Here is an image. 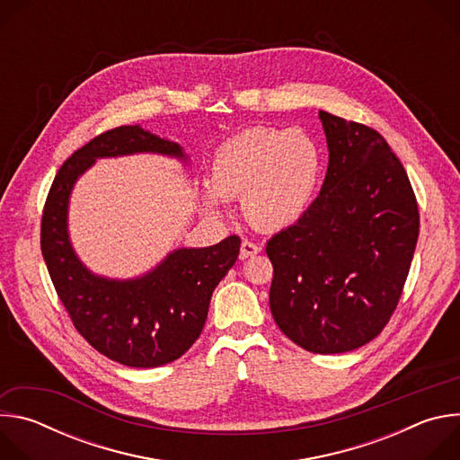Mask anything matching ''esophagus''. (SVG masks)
<instances>
[{
  "label": "esophagus",
  "instance_id": "1",
  "mask_svg": "<svg viewBox=\"0 0 460 460\" xmlns=\"http://www.w3.org/2000/svg\"><path fill=\"white\" fill-rule=\"evenodd\" d=\"M260 251H261V245H258V243H254V242H251V240H243V242H242V247H240V258L245 260V258H249V256L258 254Z\"/></svg>",
  "mask_w": 460,
  "mask_h": 460
}]
</instances>
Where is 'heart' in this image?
Here are the masks:
<instances>
[{"label":"heart","instance_id":"b5f03b06","mask_svg":"<svg viewBox=\"0 0 460 460\" xmlns=\"http://www.w3.org/2000/svg\"><path fill=\"white\" fill-rule=\"evenodd\" d=\"M202 196L220 211L242 196L243 215L260 229L293 226L307 209L320 174V153L300 128L251 127L226 140L213 156Z\"/></svg>","mask_w":460,"mask_h":460}]
</instances>
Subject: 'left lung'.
<instances>
[{"mask_svg":"<svg viewBox=\"0 0 460 460\" xmlns=\"http://www.w3.org/2000/svg\"><path fill=\"white\" fill-rule=\"evenodd\" d=\"M330 164L316 200L266 247L270 307L311 353L353 351L389 322L410 273L419 208L401 160L375 128L318 112Z\"/></svg>","mask_w":460,"mask_h":460,"instance_id":"left-lung-1","label":"left lung"}]
</instances>
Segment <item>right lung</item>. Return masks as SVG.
Returning <instances> with one entry per match:
<instances>
[{
	"mask_svg": "<svg viewBox=\"0 0 460 460\" xmlns=\"http://www.w3.org/2000/svg\"><path fill=\"white\" fill-rule=\"evenodd\" d=\"M137 153L187 162L176 142L140 125H121L96 137L59 167L50 185L41 217V254L61 304L96 351L123 366L158 367L180 358L200 337L213 291L238 258L240 238L174 249L137 279H107L87 270L69 238L73 187L98 158Z\"/></svg>",
	"mask_w": 460,
	"mask_h": 460,
	"instance_id": "obj_1",
	"label": "right lung"
}]
</instances>
